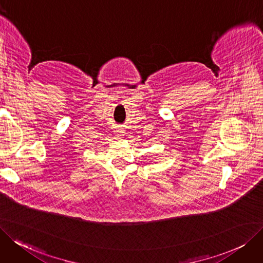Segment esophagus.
Here are the masks:
<instances>
[{
    "mask_svg": "<svg viewBox=\"0 0 263 263\" xmlns=\"http://www.w3.org/2000/svg\"><path fill=\"white\" fill-rule=\"evenodd\" d=\"M117 132H118V135H119V136H124V134H125L124 129H122V128H119Z\"/></svg>",
    "mask_w": 263,
    "mask_h": 263,
    "instance_id": "obj_1",
    "label": "esophagus"
}]
</instances>
